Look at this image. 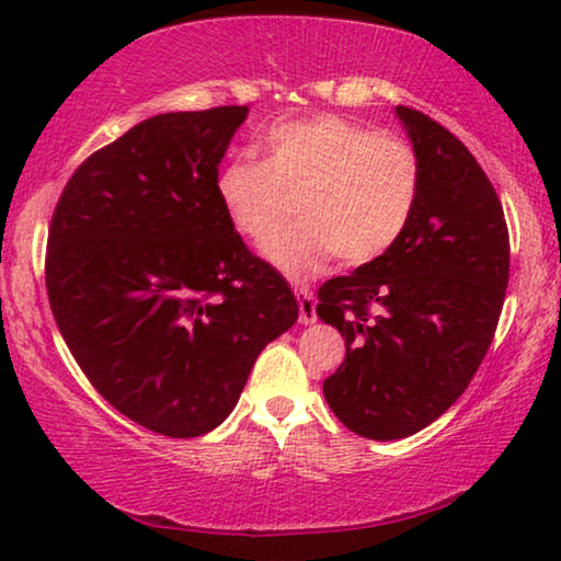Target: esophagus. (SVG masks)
Listing matches in <instances>:
<instances>
[{
	"label": "esophagus",
	"mask_w": 561,
	"mask_h": 561,
	"mask_svg": "<svg viewBox=\"0 0 561 561\" xmlns=\"http://www.w3.org/2000/svg\"><path fill=\"white\" fill-rule=\"evenodd\" d=\"M294 294L298 298V321H301V324H313V321H317V298H313L311 290L304 286L294 288Z\"/></svg>",
	"instance_id": "esophagus-1"
}]
</instances>
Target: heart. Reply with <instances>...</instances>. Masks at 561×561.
Segmentation results:
<instances>
[{"label": "heart", "instance_id": "heart-1", "mask_svg": "<svg viewBox=\"0 0 561 561\" xmlns=\"http://www.w3.org/2000/svg\"><path fill=\"white\" fill-rule=\"evenodd\" d=\"M263 160L232 158L217 175L227 219L265 244L296 197L302 221L265 248L283 273H317L329 257L373 263L401 240L421 194L413 145L342 114L278 122L263 137Z\"/></svg>", "mask_w": 561, "mask_h": 561}]
</instances>
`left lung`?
I'll list each match as a JSON object with an SVG mask.
<instances>
[{"label": "left lung", "mask_w": 561, "mask_h": 561, "mask_svg": "<svg viewBox=\"0 0 561 561\" xmlns=\"http://www.w3.org/2000/svg\"><path fill=\"white\" fill-rule=\"evenodd\" d=\"M421 160V194L401 240L319 288L317 317L340 329L344 363L324 398L350 432L403 439L465 393L485 359L508 288L501 198L447 127L396 106Z\"/></svg>", "instance_id": "obj_1"}]
</instances>
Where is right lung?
Masks as SVG:
<instances>
[{"mask_svg":"<svg viewBox=\"0 0 561 561\" xmlns=\"http://www.w3.org/2000/svg\"><path fill=\"white\" fill-rule=\"evenodd\" d=\"M248 106L168 112L91 152L53 211L45 288L91 386L156 434L229 416L267 342L296 324L286 278L217 196Z\"/></svg>","mask_w":561,"mask_h":561,"instance_id":"add662e5","label":"right lung"}]
</instances>
